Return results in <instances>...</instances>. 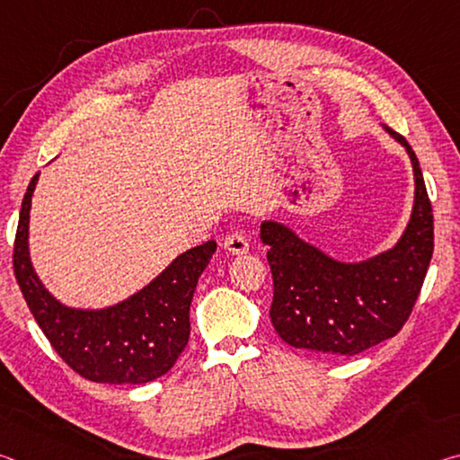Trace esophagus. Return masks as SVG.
Returning <instances> with one entry per match:
<instances>
[{"mask_svg": "<svg viewBox=\"0 0 460 460\" xmlns=\"http://www.w3.org/2000/svg\"><path fill=\"white\" fill-rule=\"evenodd\" d=\"M223 249H227V252L233 253V255L245 253L247 249H249V241H247V237L243 235V233H231L229 237H225Z\"/></svg>", "mask_w": 460, "mask_h": 460, "instance_id": "obj_1", "label": "esophagus"}]
</instances>
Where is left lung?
<instances>
[{
	"label": "left lung",
	"instance_id": "left-lung-1",
	"mask_svg": "<svg viewBox=\"0 0 460 460\" xmlns=\"http://www.w3.org/2000/svg\"><path fill=\"white\" fill-rule=\"evenodd\" d=\"M385 131L406 147L416 184L410 223L392 249L347 263L282 223H261L274 278L271 324L290 347L357 355L395 337L416 305L434 249L432 205L414 150L400 134Z\"/></svg>",
	"mask_w": 460,
	"mask_h": 460
}]
</instances>
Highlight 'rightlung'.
Wrapping results in <instances>:
<instances>
[{
    "label": "right lung",
    "instance_id": "obj_1",
    "mask_svg": "<svg viewBox=\"0 0 460 460\" xmlns=\"http://www.w3.org/2000/svg\"><path fill=\"white\" fill-rule=\"evenodd\" d=\"M36 174L28 184L13 241V274L24 300L54 351L81 377L97 384H147L164 376L190 337V302L217 243L178 255L142 290L115 306L71 308L36 276L28 252V223Z\"/></svg>",
    "mask_w": 460,
    "mask_h": 460
}]
</instances>
